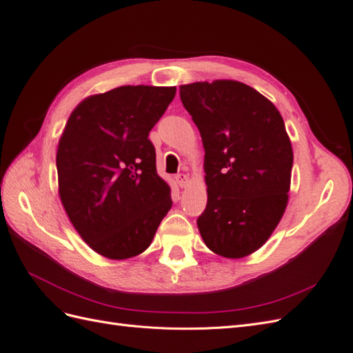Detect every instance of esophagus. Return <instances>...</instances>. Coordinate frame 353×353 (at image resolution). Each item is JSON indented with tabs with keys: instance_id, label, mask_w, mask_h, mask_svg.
<instances>
[{
	"instance_id": "obj_1",
	"label": "esophagus",
	"mask_w": 353,
	"mask_h": 353,
	"mask_svg": "<svg viewBox=\"0 0 353 353\" xmlns=\"http://www.w3.org/2000/svg\"><path fill=\"white\" fill-rule=\"evenodd\" d=\"M176 183H178V185H179L181 188H185V187L188 185V178H187V175L178 174V175H176Z\"/></svg>"
}]
</instances>
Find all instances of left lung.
<instances>
[{"label": "left lung", "instance_id": "8db88e82", "mask_svg": "<svg viewBox=\"0 0 353 353\" xmlns=\"http://www.w3.org/2000/svg\"><path fill=\"white\" fill-rule=\"evenodd\" d=\"M205 148L208 205L197 219L208 248L228 259L261 249L288 203L293 148L272 101L243 82L179 87Z\"/></svg>", "mask_w": 353, "mask_h": 353}]
</instances>
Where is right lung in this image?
I'll use <instances>...</instances> for the list:
<instances>
[{"instance_id": "1", "label": "right lung", "mask_w": 353, "mask_h": 353, "mask_svg": "<svg viewBox=\"0 0 353 353\" xmlns=\"http://www.w3.org/2000/svg\"><path fill=\"white\" fill-rule=\"evenodd\" d=\"M176 87L125 85L83 99L57 148L59 196L73 228L113 261L143 253L172 208L148 132Z\"/></svg>"}]
</instances>
